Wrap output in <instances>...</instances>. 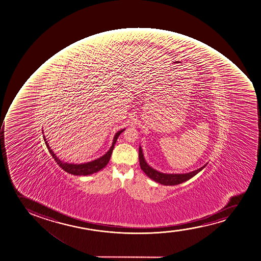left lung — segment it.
Instances as JSON below:
<instances>
[{"mask_svg":"<svg viewBox=\"0 0 261 261\" xmlns=\"http://www.w3.org/2000/svg\"><path fill=\"white\" fill-rule=\"evenodd\" d=\"M139 160H140V166H141V170L146 173L150 179L154 180L157 183H160L164 186H175V185L181 184L183 182L187 181L193 176L196 175L197 173H199L200 171L205 168V166L200 167L197 170L192 171L190 173H164L159 172V171L153 169L152 167H150L147 164V161L144 158L142 148L141 146L139 147Z\"/></svg>","mask_w":261,"mask_h":261,"instance_id":"1","label":"left lung"}]
</instances>
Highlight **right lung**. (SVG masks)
Here are the masks:
<instances>
[{
	"mask_svg": "<svg viewBox=\"0 0 261 261\" xmlns=\"http://www.w3.org/2000/svg\"><path fill=\"white\" fill-rule=\"evenodd\" d=\"M125 128L121 129L120 131H118L115 135H114V140H113V143L109 151L106 152L104 155L101 156L100 158L96 159L94 161H89L87 163H82V164H74V163H68V162H64L63 161H61L60 159L56 156V153L53 152V150L51 149V147H49V145L47 143V139L45 138L44 135H43V138H44L45 143L47 146V149L49 151L50 154L52 155L55 161L57 162V164L62 167L63 170L66 171L67 173H71L73 175H90L93 173H97L99 171L101 170L102 168L108 165L109 161H110V157H111L112 152L114 150V144L116 143L118 137L120 136V134L123 132ZM43 133V130H42Z\"/></svg>",
	"mask_w": 261,
	"mask_h": 261,
	"instance_id": "right-lung-1",
	"label": "right lung"
}]
</instances>
